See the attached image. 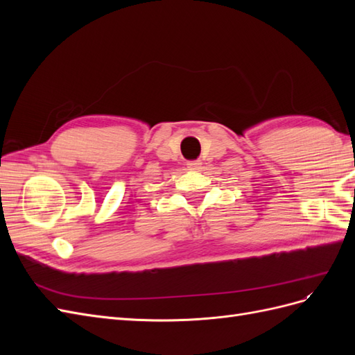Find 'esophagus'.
<instances>
[{"label":"esophagus","mask_w":355,"mask_h":355,"mask_svg":"<svg viewBox=\"0 0 355 355\" xmlns=\"http://www.w3.org/2000/svg\"><path fill=\"white\" fill-rule=\"evenodd\" d=\"M189 170H200L201 168V163L200 161H189V163L187 164Z\"/></svg>","instance_id":"obj_1"}]
</instances>
